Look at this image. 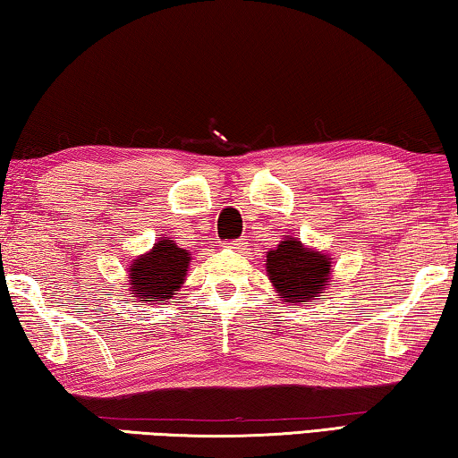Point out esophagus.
Returning a JSON list of instances; mask_svg holds the SVG:
<instances>
[{"instance_id": "34e87169", "label": "esophagus", "mask_w": 458, "mask_h": 458, "mask_svg": "<svg viewBox=\"0 0 458 458\" xmlns=\"http://www.w3.org/2000/svg\"><path fill=\"white\" fill-rule=\"evenodd\" d=\"M247 238H238V241H232V242H228V247L230 249H238V250H242V249H247Z\"/></svg>"}]
</instances>
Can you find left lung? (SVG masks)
I'll use <instances>...</instances> for the list:
<instances>
[{
    "mask_svg": "<svg viewBox=\"0 0 458 458\" xmlns=\"http://www.w3.org/2000/svg\"><path fill=\"white\" fill-rule=\"evenodd\" d=\"M331 257L323 250L309 249L294 236H284L276 249L267 252L265 269L284 302H310L323 294L331 282Z\"/></svg>",
    "mask_w": 458,
    "mask_h": 458,
    "instance_id": "1",
    "label": "left lung"
}]
</instances>
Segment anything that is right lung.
Wrapping results in <instances>:
<instances>
[{
  "label": "right lung",
  "instance_id": "1",
  "mask_svg": "<svg viewBox=\"0 0 458 458\" xmlns=\"http://www.w3.org/2000/svg\"><path fill=\"white\" fill-rule=\"evenodd\" d=\"M191 255L170 238L162 236L148 252L129 265V292L140 302L166 304L185 284Z\"/></svg>",
  "mask_w": 458,
  "mask_h": 458
}]
</instances>
